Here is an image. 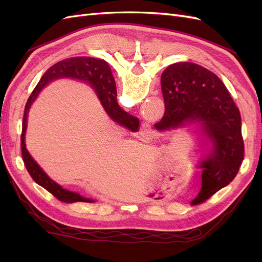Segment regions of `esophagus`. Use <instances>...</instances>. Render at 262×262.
Masks as SVG:
<instances>
[{
	"label": "esophagus",
	"instance_id": "1",
	"mask_svg": "<svg viewBox=\"0 0 262 262\" xmlns=\"http://www.w3.org/2000/svg\"><path fill=\"white\" fill-rule=\"evenodd\" d=\"M147 130H148V129H144V133H145V134H148L149 132H147Z\"/></svg>",
	"mask_w": 262,
	"mask_h": 262
}]
</instances>
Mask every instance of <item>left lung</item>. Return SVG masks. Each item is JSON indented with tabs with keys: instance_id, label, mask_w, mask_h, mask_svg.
I'll return each instance as SVG.
<instances>
[{
	"instance_id": "8db88e82",
	"label": "left lung",
	"mask_w": 262,
	"mask_h": 262,
	"mask_svg": "<svg viewBox=\"0 0 262 262\" xmlns=\"http://www.w3.org/2000/svg\"><path fill=\"white\" fill-rule=\"evenodd\" d=\"M165 113L160 132L196 125L207 152L199 161L202 189L191 205L206 202L234 179L244 158L240 110L219 77L198 64L179 62L161 75Z\"/></svg>"
}]
</instances>
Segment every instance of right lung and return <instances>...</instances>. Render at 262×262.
<instances>
[{"label": "right lung", "instance_id": "add662e5", "mask_svg": "<svg viewBox=\"0 0 262 262\" xmlns=\"http://www.w3.org/2000/svg\"><path fill=\"white\" fill-rule=\"evenodd\" d=\"M58 79H74L79 80L90 85L98 96L100 102L105 113L117 124L124 126L130 130H138L140 120L136 117L129 115L122 110L117 102V89L116 82L111 73L109 64L103 59L94 57H71L54 64L51 69L39 81L35 90L32 91L25 108L24 121H22V134H21V151L22 159L26 164V168L31 178L38 185H40L51 192L54 197L63 203H94L93 199L83 197L79 192L70 191L63 188L57 182L52 180L28 152L26 147V132L28 125V115L31 105L35 101L38 94L43 88L55 80Z\"/></svg>", "mask_w": 262, "mask_h": 262}]
</instances>
